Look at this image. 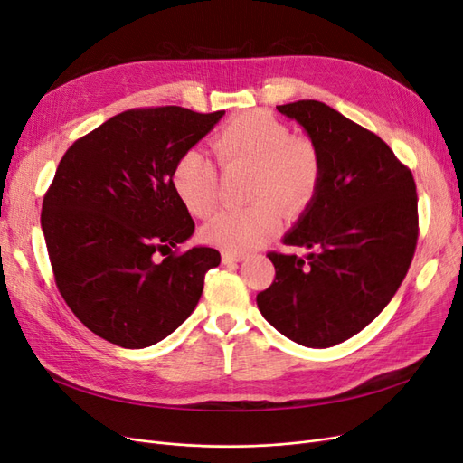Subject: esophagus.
I'll return each mask as SVG.
<instances>
[{"mask_svg":"<svg viewBox=\"0 0 463 463\" xmlns=\"http://www.w3.org/2000/svg\"><path fill=\"white\" fill-rule=\"evenodd\" d=\"M222 260L230 264V262H241L245 260L243 253H232V250H222Z\"/></svg>","mask_w":463,"mask_h":463,"instance_id":"1","label":"esophagus"}]
</instances>
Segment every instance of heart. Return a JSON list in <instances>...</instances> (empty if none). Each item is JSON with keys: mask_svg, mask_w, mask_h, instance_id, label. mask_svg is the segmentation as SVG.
<instances>
[{"mask_svg": "<svg viewBox=\"0 0 463 463\" xmlns=\"http://www.w3.org/2000/svg\"><path fill=\"white\" fill-rule=\"evenodd\" d=\"M213 150L223 170L250 167L245 208H223L203 228V240L222 250L255 249L279 228V208L298 216L317 199L322 156L311 138L291 137L284 123L245 111L226 121L213 137ZM172 187L193 216H208L218 203L220 172L201 150H187L172 170Z\"/></svg>", "mask_w": 463, "mask_h": 463, "instance_id": "b5f03b06", "label": "heart"}]
</instances>
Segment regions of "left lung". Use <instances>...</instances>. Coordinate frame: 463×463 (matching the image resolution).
I'll use <instances>...</instances> for the list:
<instances>
[{
    "label": "left lung",
    "instance_id": "left-lung-1",
    "mask_svg": "<svg viewBox=\"0 0 463 463\" xmlns=\"http://www.w3.org/2000/svg\"><path fill=\"white\" fill-rule=\"evenodd\" d=\"M322 156L317 199L270 250L276 278L257 296L262 317L291 342L330 347L352 338L394 298L415 255L417 191L411 170L373 131L317 100L276 106Z\"/></svg>",
    "mask_w": 463,
    "mask_h": 463
}]
</instances>
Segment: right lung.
Instances as JSON below:
<instances>
[{"mask_svg": "<svg viewBox=\"0 0 463 463\" xmlns=\"http://www.w3.org/2000/svg\"><path fill=\"white\" fill-rule=\"evenodd\" d=\"M222 116L223 109L135 108L63 154L40 223L55 286L100 338L148 347L197 307L220 253L210 247L179 250L194 222L172 187V170Z\"/></svg>", "mask_w": 463, "mask_h": 463, "instance_id": "1", "label": "right lung"}]
</instances>
